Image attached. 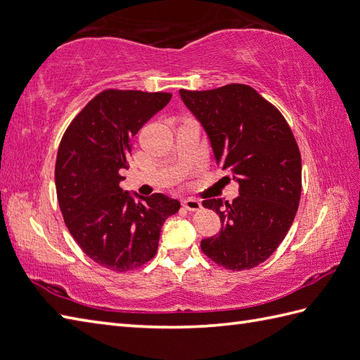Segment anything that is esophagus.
Here are the masks:
<instances>
[{
  "label": "esophagus",
  "instance_id": "1",
  "mask_svg": "<svg viewBox=\"0 0 360 360\" xmlns=\"http://www.w3.org/2000/svg\"><path fill=\"white\" fill-rule=\"evenodd\" d=\"M182 205L186 207L188 212H198V210H200V208H202V205H200L199 200L193 199V198H188V199L184 200Z\"/></svg>",
  "mask_w": 360,
  "mask_h": 360
}]
</instances>
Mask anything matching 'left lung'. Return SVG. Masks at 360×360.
Returning a JSON list of instances; mask_svg holds the SVG:
<instances>
[{"mask_svg": "<svg viewBox=\"0 0 360 360\" xmlns=\"http://www.w3.org/2000/svg\"><path fill=\"white\" fill-rule=\"evenodd\" d=\"M179 94L205 129L216 164L239 182L233 202L202 200L224 229L200 240V250L227 270L255 269L281 245L299 207L302 161L293 131L278 108L247 84Z\"/></svg>", "mask_w": 360, "mask_h": 360, "instance_id": "obj_1", "label": "left lung"}]
</instances>
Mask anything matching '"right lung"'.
Segmentation results:
<instances>
[{
    "label": "right lung",
    "instance_id": "obj_1",
    "mask_svg": "<svg viewBox=\"0 0 360 360\" xmlns=\"http://www.w3.org/2000/svg\"><path fill=\"white\" fill-rule=\"evenodd\" d=\"M170 99L167 91L105 89L75 116L58 147L64 222L82 252L107 270L127 273L152 261L162 224L181 208L165 195L135 200L120 187L131 138Z\"/></svg>",
    "mask_w": 360,
    "mask_h": 360
}]
</instances>
